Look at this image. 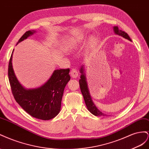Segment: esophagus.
<instances>
[{"label": "esophagus", "mask_w": 149, "mask_h": 149, "mask_svg": "<svg viewBox=\"0 0 149 149\" xmlns=\"http://www.w3.org/2000/svg\"><path fill=\"white\" fill-rule=\"evenodd\" d=\"M70 74L72 77L75 78V79L78 77V76H79V73H78L77 70L76 69H72V70L70 72Z\"/></svg>", "instance_id": "34e87169"}]
</instances>
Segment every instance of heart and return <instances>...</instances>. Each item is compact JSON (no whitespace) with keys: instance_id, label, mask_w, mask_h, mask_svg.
<instances>
[{"instance_id":"heart-1","label":"heart","mask_w":149,"mask_h":149,"mask_svg":"<svg viewBox=\"0 0 149 149\" xmlns=\"http://www.w3.org/2000/svg\"><path fill=\"white\" fill-rule=\"evenodd\" d=\"M84 39V36L81 35L69 37L65 42V48L69 50L75 49L83 41Z\"/></svg>"}]
</instances>
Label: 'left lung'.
Masks as SVG:
<instances>
[{
  "label": "left lung",
  "instance_id": "obj_1",
  "mask_svg": "<svg viewBox=\"0 0 149 149\" xmlns=\"http://www.w3.org/2000/svg\"><path fill=\"white\" fill-rule=\"evenodd\" d=\"M113 31L116 34L120 36H122L126 39H128L130 41H132L129 35L127 34L126 32L124 31H122L121 30H119L117 26L113 27ZM80 73H81V75H80V79L79 80V85L80 91L83 95L84 99L85 100V103L87 107V109L90 111L92 114L94 115L95 116H105L106 115L100 112V110L96 107L95 104H93L92 102V100L91 99V97L90 95V93L88 91V88L87 86V83L86 81V78L85 74L84 73V68L83 66L80 68Z\"/></svg>",
  "mask_w": 149,
  "mask_h": 149
}]
</instances>
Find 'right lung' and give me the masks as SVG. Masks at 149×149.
I'll return each instance as SVG.
<instances>
[{"instance_id":"1","label":"right lung","mask_w":149,"mask_h":149,"mask_svg":"<svg viewBox=\"0 0 149 149\" xmlns=\"http://www.w3.org/2000/svg\"><path fill=\"white\" fill-rule=\"evenodd\" d=\"M34 32V31H27L17 44ZM13 52L8 63V76L15 100L32 117L44 120L52 119L60 112L63 91L70 79V69L55 70L50 79L42 86L26 89L19 83L15 75L12 63Z\"/></svg>"}]
</instances>
